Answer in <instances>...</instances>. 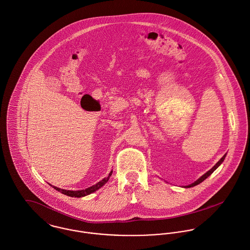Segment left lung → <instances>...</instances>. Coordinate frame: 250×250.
Instances as JSON below:
<instances>
[{"instance_id":"obj_1","label":"left lung","mask_w":250,"mask_h":250,"mask_svg":"<svg viewBox=\"0 0 250 250\" xmlns=\"http://www.w3.org/2000/svg\"><path fill=\"white\" fill-rule=\"evenodd\" d=\"M225 157H226V153L216 162V164L211 168V169H209L208 172H206L204 175H202L201 177H200L199 179L198 180H196L194 183H192L191 185H189V186H185V187H183V188H192V187H195V186H197V185H199V184H201L203 181H205L208 176H210L219 166H220V164L224 161V159H225Z\"/></svg>"}]
</instances>
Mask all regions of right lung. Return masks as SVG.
<instances>
[{"label":"right lung","mask_w":250,"mask_h":250,"mask_svg":"<svg viewBox=\"0 0 250 250\" xmlns=\"http://www.w3.org/2000/svg\"><path fill=\"white\" fill-rule=\"evenodd\" d=\"M112 173H113V170L109 173V175H108L106 178L102 179L98 184H96V185H94V186H92V187H90V188H86V189H82V190H66V189L59 188H57V187H53V188H54L56 190L60 191L61 193L64 194V195H67V196H70V197H77V198H80V197L87 196V195H89V194H91V193H94L95 191L99 190L100 188H102V187L108 182V180H109V178L111 177ZM51 187H52V186H51Z\"/></svg>","instance_id":"1"}]
</instances>
